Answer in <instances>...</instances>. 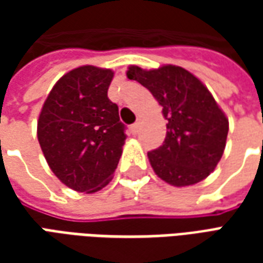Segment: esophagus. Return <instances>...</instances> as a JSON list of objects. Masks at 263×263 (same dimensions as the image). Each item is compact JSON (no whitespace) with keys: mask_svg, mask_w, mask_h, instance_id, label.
I'll list each match as a JSON object with an SVG mask.
<instances>
[{"mask_svg":"<svg viewBox=\"0 0 263 263\" xmlns=\"http://www.w3.org/2000/svg\"><path fill=\"white\" fill-rule=\"evenodd\" d=\"M139 121H138V122H135V124H134V125L131 126V131H132V134H138V131H139Z\"/></svg>","mask_w":263,"mask_h":263,"instance_id":"34e87169","label":"esophagus"}]
</instances>
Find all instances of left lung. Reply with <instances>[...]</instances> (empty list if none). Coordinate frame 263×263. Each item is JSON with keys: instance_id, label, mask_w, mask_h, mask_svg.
<instances>
[{"instance_id": "1", "label": "left lung", "mask_w": 263, "mask_h": 263, "mask_svg": "<svg viewBox=\"0 0 263 263\" xmlns=\"http://www.w3.org/2000/svg\"><path fill=\"white\" fill-rule=\"evenodd\" d=\"M126 76L152 92L167 121L163 143L148 152L155 173L177 187L201 182L220 162L228 134V120L211 92L179 66H129Z\"/></svg>"}]
</instances>
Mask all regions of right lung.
Returning <instances> with one entry per match:
<instances>
[{"mask_svg": "<svg viewBox=\"0 0 263 263\" xmlns=\"http://www.w3.org/2000/svg\"><path fill=\"white\" fill-rule=\"evenodd\" d=\"M114 71L81 66L49 92L37 120V139L60 182L80 193L105 187L125 142L118 105L107 96Z\"/></svg>", "mask_w": 263, "mask_h": 263, "instance_id": "obj_1", "label": "right lung"}]
</instances>
